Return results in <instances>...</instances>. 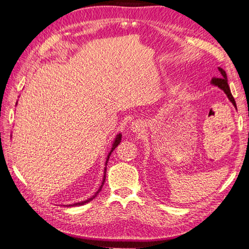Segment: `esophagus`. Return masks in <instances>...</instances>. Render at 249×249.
Instances as JSON below:
<instances>
[{
  "instance_id": "esophagus-1",
  "label": "esophagus",
  "mask_w": 249,
  "mask_h": 249,
  "mask_svg": "<svg viewBox=\"0 0 249 249\" xmlns=\"http://www.w3.org/2000/svg\"><path fill=\"white\" fill-rule=\"evenodd\" d=\"M145 129V125L142 121H136L132 124V130L136 133H142Z\"/></svg>"
}]
</instances>
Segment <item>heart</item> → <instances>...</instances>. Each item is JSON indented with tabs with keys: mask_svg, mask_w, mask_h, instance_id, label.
Returning a JSON list of instances; mask_svg holds the SVG:
<instances>
[{
	"mask_svg": "<svg viewBox=\"0 0 249 249\" xmlns=\"http://www.w3.org/2000/svg\"><path fill=\"white\" fill-rule=\"evenodd\" d=\"M111 111V107H109V105H107V107H104V111H103V113L104 114H107V113Z\"/></svg>",
	"mask_w": 249,
	"mask_h": 249,
	"instance_id": "heart-1",
	"label": "heart"
}]
</instances>
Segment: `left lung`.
<instances>
[{"instance_id": "8db88e82", "label": "left lung", "mask_w": 249, "mask_h": 249, "mask_svg": "<svg viewBox=\"0 0 249 249\" xmlns=\"http://www.w3.org/2000/svg\"><path fill=\"white\" fill-rule=\"evenodd\" d=\"M218 70H220L222 77H221V78H213V79H212V83L214 84V86L218 87V88H220V89H222L223 91L225 92V94L227 95V98L230 99L231 102L233 103L234 107H236V102H235V100H234V98H233V95H231V93L229 83H227L226 72H225V71L223 70L222 68H218Z\"/></svg>"}]
</instances>
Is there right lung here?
Returning <instances> with one entry per match:
<instances>
[{
  "mask_svg": "<svg viewBox=\"0 0 249 249\" xmlns=\"http://www.w3.org/2000/svg\"><path fill=\"white\" fill-rule=\"evenodd\" d=\"M121 140H122V135L121 134H119L116 136V138L114 140V142H113V147H112V149H111V151H109V154H108V156H107V162H105V165H107V161H108V158H109V156H111V154H112V151L114 150L115 148H116V146L120 144L121 142ZM105 172H107V168H105L104 169V177H103V181H102V184H101V187H100V189L98 190V192H95V195L93 196H91L90 199H88V200H86V201H82V202H78V203H74V204H72V205H82V204H86V203H88V202H90V201H92L94 199V197L98 196V193L101 191V189H102V187H103V184H104V182H105ZM71 205V206H72ZM70 206V205H69Z\"/></svg>",
  "mask_w": 249,
  "mask_h": 249,
  "instance_id": "obj_1",
  "label": "right lung"
}]
</instances>
